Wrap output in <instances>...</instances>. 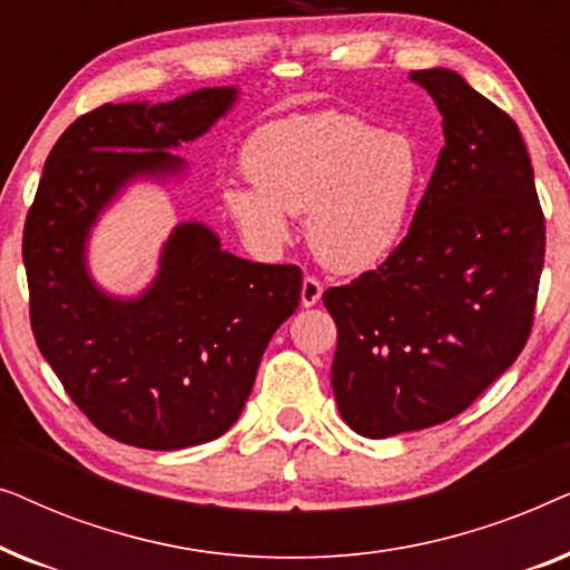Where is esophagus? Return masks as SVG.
I'll return each instance as SVG.
<instances>
[{
  "label": "esophagus",
  "mask_w": 570,
  "mask_h": 570,
  "mask_svg": "<svg viewBox=\"0 0 570 570\" xmlns=\"http://www.w3.org/2000/svg\"><path fill=\"white\" fill-rule=\"evenodd\" d=\"M322 291H324V285L318 283L314 275L303 277V287H301V303H303V306H306V308L316 306L318 298H322Z\"/></svg>",
  "instance_id": "34e87169"
}]
</instances>
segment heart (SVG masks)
Returning a JSON list of instances; mask_svg holds the SVG:
<instances>
[{"label": "heart", "instance_id": "b5f03b06", "mask_svg": "<svg viewBox=\"0 0 570 570\" xmlns=\"http://www.w3.org/2000/svg\"><path fill=\"white\" fill-rule=\"evenodd\" d=\"M248 184L225 207L256 246L283 248L287 217L306 215L308 248L334 272H363L400 244L420 186V153L402 131L347 111L287 116L246 145Z\"/></svg>", "mask_w": 570, "mask_h": 570}]
</instances>
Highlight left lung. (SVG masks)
Wrapping results in <instances>:
<instances>
[{
  "label": "left lung",
  "instance_id": "8db88e82",
  "mask_svg": "<svg viewBox=\"0 0 570 570\" xmlns=\"http://www.w3.org/2000/svg\"><path fill=\"white\" fill-rule=\"evenodd\" d=\"M446 145L402 244L330 287L332 386L365 439L464 412L524 350L544 264V215L517 121L451 69H420Z\"/></svg>",
  "mask_w": 570,
  "mask_h": 570
}]
</instances>
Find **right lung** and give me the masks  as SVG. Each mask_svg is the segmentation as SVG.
Wrapping results in <instances>:
<instances>
[{
    "mask_svg": "<svg viewBox=\"0 0 570 570\" xmlns=\"http://www.w3.org/2000/svg\"><path fill=\"white\" fill-rule=\"evenodd\" d=\"M236 88L170 104H106L69 124L46 158L22 230L36 345L100 433L176 451L223 435L252 394L272 334L301 301L295 264L223 252L207 225L184 223L163 246L153 285L131 301L96 287L85 240L98 213L137 176H170V147L205 135Z\"/></svg>",
    "mask_w": 570,
    "mask_h": 570,
    "instance_id": "right-lung-1",
    "label": "right lung"
}]
</instances>
